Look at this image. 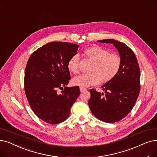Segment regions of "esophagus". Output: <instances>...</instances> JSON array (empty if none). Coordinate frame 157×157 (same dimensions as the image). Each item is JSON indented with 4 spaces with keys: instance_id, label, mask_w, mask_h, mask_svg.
<instances>
[{
    "instance_id": "1",
    "label": "esophagus",
    "mask_w": 157,
    "mask_h": 157,
    "mask_svg": "<svg viewBox=\"0 0 157 157\" xmlns=\"http://www.w3.org/2000/svg\"><path fill=\"white\" fill-rule=\"evenodd\" d=\"M79 89H80V91H81V92H83V91L86 90L85 88H83V87H79Z\"/></svg>"
}]
</instances>
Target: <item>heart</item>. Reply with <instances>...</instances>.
<instances>
[{"label": "heart", "instance_id": "obj_1", "mask_svg": "<svg viewBox=\"0 0 157 157\" xmlns=\"http://www.w3.org/2000/svg\"><path fill=\"white\" fill-rule=\"evenodd\" d=\"M85 55L93 62L89 74H83L72 79V84L80 87H88L103 82L112 81L119 73L121 59L115 54H110L108 51L99 46H92L84 50ZM79 56L76 54L67 63V69L73 74L79 72Z\"/></svg>", "mask_w": 157, "mask_h": 157}]
</instances>
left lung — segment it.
<instances>
[{"label":"left lung","instance_id":"left-lung-1","mask_svg":"<svg viewBox=\"0 0 157 157\" xmlns=\"http://www.w3.org/2000/svg\"><path fill=\"white\" fill-rule=\"evenodd\" d=\"M98 42L113 45L119 53L121 66L115 78L101 86L105 93L90 90L88 103L95 117L112 123L125 117L133 108L140 92V69L134 52L126 44L113 39Z\"/></svg>","mask_w":157,"mask_h":157}]
</instances>
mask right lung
Segmentation results:
<instances>
[{
	"instance_id": "add662e5",
	"label": "right lung",
	"mask_w": 157,
	"mask_h": 157,
	"mask_svg": "<svg viewBox=\"0 0 157 157\" xmlns=\"http://www.w3.org/2000/svg\"><path fill=\"white\" fill-rule=\"evenodd\" d=\"M78 47L68 42H50L34 52L27 63V99L34 113L49 124H56L69 117L80 94L78 86H66L71 79L68 61L77 54ZM58 88L63 90L60 94L57 92Z\"/></svg>"
}]
</instances>
